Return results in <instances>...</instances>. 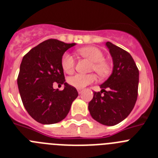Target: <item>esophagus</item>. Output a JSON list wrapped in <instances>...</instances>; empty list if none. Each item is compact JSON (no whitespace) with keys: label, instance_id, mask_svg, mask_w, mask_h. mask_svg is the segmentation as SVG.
Wrapping results in <instances>:
<instances>
[{"label":"esophagus","instance_id":"esophagus-1","mask_svg":"<svg viewBox=\"0 0 158 158\" xmlns=\"http://www.w3.org/2000/svg\"><path fill=\"white\" fill-rule=\"evenodd\" d=\"M77 92H78V93H79V94H81V93L83 92V89H77Z\"/></svg>","mask_w":158,"mask_h":158}]
</instances>
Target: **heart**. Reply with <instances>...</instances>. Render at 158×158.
I'll list each match as a JSON object with an SVG mask.
<instances>
[{
  "label": "heart",
  "instance_id": "b5f03b06",
  "mask_svg": "<svg viewBox=\"0 0 158 158\" xmlns=\"http://www.w3.org/2000/svg\"><path fill=\"white\" fill-rule=\"evenodd\" d=\"M78 53L93 62V69H94V71H96L100 76H106L109 73L111 66L110 64L106 60H104V55L100 49L96 47H82L78 50ZM61 65L65 73H69L74 69V58L69 53H65L61 59ZM95 81H96V76L93 73L90 74L77 73L68 79L69 85L77 89H82L89 84L94 82Z\"/></svg>",
  "mask_w": 158,
  "mask_h": 158
}]
</instances>
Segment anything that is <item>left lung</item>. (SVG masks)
I'll return each mask as SVG.
<instances>
[{
	"mask_svg": "<svg viewBox=\"0 0 158 158\" xmlns=\"http://www.w3.org/2000/svg\"><path fill=\"white\" fill-rule=\"evenodd\" d=\"M106 46L112 57V73L100 85L101 91L94 92L89 110L96 121L106 126H114L125 119L135 107L139 71L127 51L110 42H107Z\"/></svg>",
	"mask_w": 158,
	"mask_h": 158,
	"instance_id": "8db88e82",
	"label": "left lung"
}]
</instances>
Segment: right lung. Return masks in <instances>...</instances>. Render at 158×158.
<instances>
[{"label":"right lung","mask_w":158,"mask_h":158,"mask_svg":"<svg viewBox=\"0 0 158 158\" xmlns=\"http://www.w3.org/2000/svg\"><path fill=\"white\" fill-rule=\"evenodd\" d=\"M75 43L47 40L32 48L22 59L17 77L18 89L25 109L35 120L53 124L66 117L78 93L65 81L61 59ZM65 87L59 91L52 83Z\"/></svg>","instance_id":"obj_1"}]
</instances>
